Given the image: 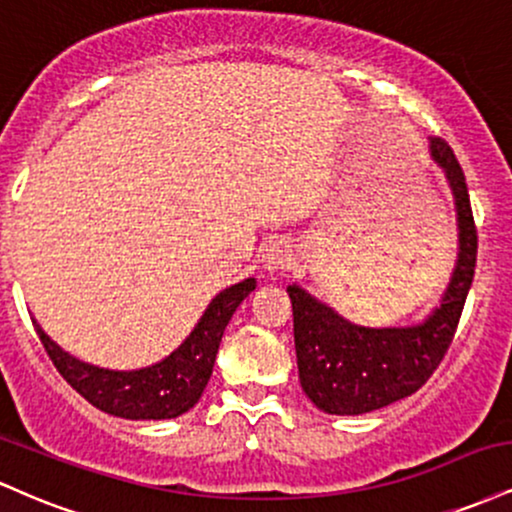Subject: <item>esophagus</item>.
I'll use <instances>...</instances> for the list:
<instances>
[{
    "label": "esophagus",
    "instance_id": "obj_1",
    "mask_svg": "<svg viewBox=\"0 0 512 512\" xmlns=\"http://www.w3.org/2000/svg\"><path fill=\"white\" fill-rule=\"evenodd\" d=\"M291 264V248L286 240H269L262 248V267L267 272H281Z\"/></svg>",
    "mask_w": 512,
    "mask_h": 512
}]
</instances>
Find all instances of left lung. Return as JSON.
Masks as SVG:
<instances>
[{
  "label": "left lung",
  "instance_id": "obj_1",
  "mask_svg": "<svg viewBox=\"0 0 512 512\" xmlns=\"http://www.w3.org/2000/svg\"><path fill=\"white\" fill-rule=\"evenodd\" d=\"M443 170L457 216V260L436 308L404 327L354 325L298 284L286 286L293 305L298 378L310 402L325 414L358 416L414 395L443 361L455 337L477 264V228L464 173L443 139H428Z\"/></svg>",
  "mask_w": 512,
  "mask_h": 512
}]
</instances>
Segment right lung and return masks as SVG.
<instances>
[{"label": "right lung", "instance_id": "obj_1", "mask_svg": "<svg viewBox=\"0 0 512 512\" xmlns=\"http://www.w3.org/2000/svg\"><path fill=\"white\" fill-rule=\"evenodd\" d=\"M255 286L257 281L250 276L216 293L185 342L163 361L139 370H110L79 361L52 342L38 322L33 320V325L62 378L96 409L132 421L175 419L199 402L214 370L223 330Z\"/></svg>", "mask_w": 512, "mask_h": 512}]
</instances>
